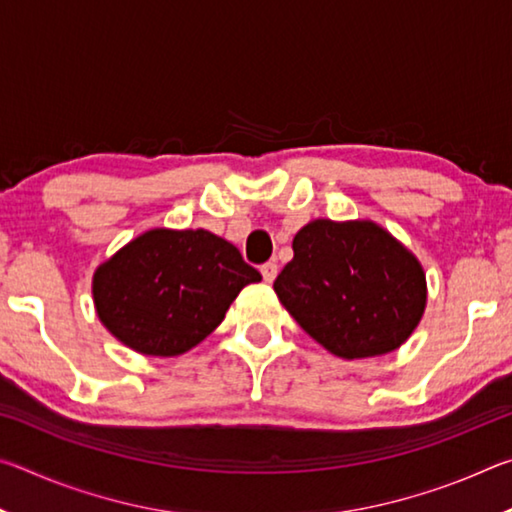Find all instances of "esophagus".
<instances>
[{"instance_id":"34e87169","label":"esophagus","mask_w":512,"mask_h":512,"mask_svg":"<svg viewBox=\"0 0 512 512\" xmlns=\"http://www.w3.org/2000/svg\"><path fill=\"white\" fill-rule=\"evenodd\" d=\"M262 275H264V280L271 284L275 280V275H277V264L275 262H266L262 266Z\"/></svg>"}]
</instances>
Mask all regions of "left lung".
I'll list each match as a JSON object with an SVG mask.
<instances>
[{"label": "left lung", "instance_id": "1", "mask_svg": "<svg viewBox=\"0 0 512 512\" xmlns=\"http://www.w3.org/2000/svg\"><path fill=\"white\" fill-rule=\"evenodd\" d=\"M273 289L311 339L343 359L400 348L427 302L418 259L372 221L305 225Z\"/></svg>", "mask_w": 512, "mask_h": 512}]
</instances>
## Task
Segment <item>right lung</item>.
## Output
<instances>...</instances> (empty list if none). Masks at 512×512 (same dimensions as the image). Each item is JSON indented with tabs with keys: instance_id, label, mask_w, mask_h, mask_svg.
<instances>
[{
	"instance_id": "right-lung-1",
	"label": "right lung",
	"mask_w": 512,
	"mask_h": 512,
	"mask_svg": "<svg viewBox=\"0 0 512 512\" xmlns=\"http://www.w3.org/2000/svg\"><path fill=\"white\" fill-rule=\"evenodd\" d=\"M239 250L207 230H149L101 264L92 293L101 323L135 352L176 357L221 323L259 282Z\"/></svg>"
}]
</instances>
